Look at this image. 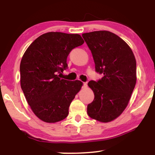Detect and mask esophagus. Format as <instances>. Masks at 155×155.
Here are the masks:
<instances>
[{"label": "esophagus", "mask_w": 155, "mask_h": 155, "mask_svg": "<svg viewBox=\"0 0 155 155\" xmlns=\"http://www.w3.org/2000/svg\"><path fill=\"white\" fill-rule=\"evenodd\" d=\"M87 87V82H83V85H82V87L85 88V87Z\"/></svg>", "instance_id": "34e87169"}]
</instances>
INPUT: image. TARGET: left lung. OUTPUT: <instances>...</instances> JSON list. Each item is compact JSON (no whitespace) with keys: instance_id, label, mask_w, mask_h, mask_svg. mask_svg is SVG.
Instances as JSON below:
<instances>
[{"instance_id":"1","label":"left lung","mask_w":155,"mask_h":155,"mask_svg":"<svg viewBox=\"0 0 155 155\" xmlns=\"http://www.w3.org/2000/svg\"><path fill=\"white\" fill-rule=\"evenodd\" d=\"M82 36L92 52L95 71L104 75L97 82H88L94 99L87 106V114L100 122H110L123 113L135 88V56L130 46L111 31H95Z\"/></svg>"}]
</instances>
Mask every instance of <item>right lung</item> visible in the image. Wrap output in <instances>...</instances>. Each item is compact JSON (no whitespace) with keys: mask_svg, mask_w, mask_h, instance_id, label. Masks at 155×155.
Here are the masks:
<instances>
[{"mask_svg":"<svg viewBox=\"0 0 155 155\" xmlns=\"http://www.w3.org/2000/svg\"><path fill=\"white\" fill-rule=\"evenodd\" d=\"M83 43L78 34L51 31L39 36L23 55L21 88L34 114L43 121L56 123L68 115L82 82L61 79L58 74L68 68L67 57L72 49Z\"/></svg>","mask_w":155,"mask_h":155,"instance_id":"right-lung-1","label":"right lung"}]
</instances>
